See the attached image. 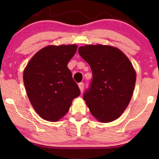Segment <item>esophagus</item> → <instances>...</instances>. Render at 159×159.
<instances>
[{
	"mask_svg": "<svg viewBox=\"0 0 159 159\" xmlns=\"http://www.w3.org/2000/svg\"><path fill=\"white\" fill-rule=\"evenodd\" d=\"M79 88H80V90L81 91V93L83 91V89H84V83L83 82H80L79 83Z\"/></svg>",
	"mask_w": 159,
	"mask_h": 159,
	"instance_id": "esophagus-1",
	"label": "esophagus"
}]
</instances>
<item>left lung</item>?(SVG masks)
<instances>
[{
	"label": "left lung",
	"mask_w": 159,
	"mask_h": 159,
	"mask_svg": "<svg viewBox=\"0 0 159 159\" xmlns=\"http://www.w3.org/2000/svg\"><path fill=\"white\" fill-rule=\"evenodd\" d=\"M78 52L92 70V81L83 95L90 111L101 122L115 120L127 107L135 85L131 62L120 50L109 45H87Z\"/></svg>",
	"instance_id": "left-lung-1"
}]
</instances>
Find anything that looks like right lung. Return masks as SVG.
I'll use <instances>...</instances> for the list:
<instances>
[{"instance_id": "add662e5", "label": "right lung", "mask_w": 159, "mask_h": 159, "mask_svg": "<svg viewBox=\"0 0 159 159\" xmlns=\"http://www.w3.org/2000/svg\"><path fill=\"white\" fill-rule=\"evenodd\" d=\"M77 49L76 45L43 48L24 71V84L30 103L45 120H59L68 112L73 99L80 95L67 67Z\"/></svg>"}]
</instances>
